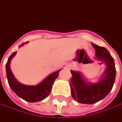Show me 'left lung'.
<instances>
[{
    "instance_id": "8db88e82",
    "label": "left lung",
    "mask_w": 122,
    "mask_h": 122,
    "mask_svg": "<svg viewBox=\"0 0 122 122\" xmlns=\"http://www.w3.org/2000/svg\"><path fill=\"white\" fill-rule=\"evenodd\" d=\"M96 50V58L103 61L107 65L104 76L96 83H89L79 72L71 71L70 79L71 95L75 101L82 104H94L103 99L109 94L115 82V70L114 60L107 49L97 45L92 44ZM88 60L86 63H91Z\"/></svg>"
}]
</instances>
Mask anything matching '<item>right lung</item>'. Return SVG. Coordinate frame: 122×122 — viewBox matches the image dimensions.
<instances>
[{
  "instance_id": "add662e5",
  "label": "right lung",
  "mask_w": 122,
  "mask_h": 122,
  "mask_svg": "<svg viewBox=\"0 0 122 122\" xmlns=\"http://www.w3.org/2000/svg\"><path fill=\"white\" fill-rule=\"evenodd\" d=\"M27 43L28 42L22 43L21 45H20V47ZM16 52L17 51L13 52L10 56L6 64V73L9 86L17 96L27 102H36L43 100L51 93L53 83L55 79L58 77L59 72L61 69L49 75L47 77L45 78L43 81L36 86H26L22 84L17 81L10 68L11 60L16 54Z\"/></svg>"
}]
</instances>
